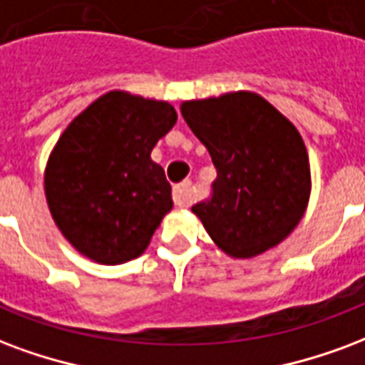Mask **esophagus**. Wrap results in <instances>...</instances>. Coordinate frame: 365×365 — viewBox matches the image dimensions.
I'll use <instances>...</instances> for the list:
<instances>
[{
  "instance_id": "1",
  "label": "esophagus",
  "mask_w": 365,
  "mask_h": 365,
  "mask_svg": "<svg viewBox=\"0 0 365 365\" xmlns=\"http://www.w3.org/2000/svg\"><path fill=\"white\" fill-rule=\"evenodd\" d=\"M174 205L175 207H190L193 193H191V182L178 183L174 187Z\"/></svg>"
}]
</instances>
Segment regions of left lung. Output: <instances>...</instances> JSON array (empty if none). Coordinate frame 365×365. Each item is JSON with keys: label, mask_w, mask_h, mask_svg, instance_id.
<instances>
[{"label": "left lung", "mask_w": 365, "mask_h": 365, "mask_svg": "<svg viewBox=\"0 0 365 365\" xmlns=\"http://www.w3.org/2000/svg\"><path fill=\"white\" fill-rule=\"evenodd\" d=\"M182 115L217 168L210 197L191 207L215 244L240 259L280 244L309 199V160L298 129L253 93L190 100Z\"/></svg>", "instance_id": "obj_1"}]
</instances>
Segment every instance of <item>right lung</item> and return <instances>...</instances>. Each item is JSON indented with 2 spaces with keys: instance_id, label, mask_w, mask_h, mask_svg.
<instances>
[{
  "instance_id": "right-lung-1",
  "label": "right lung",
  "mask_w": 365,
  "mask_h": 365,
  "mask_svg": "<svg viewBox=\"0 0 365 365\" xmlns=\"http://www.w3.org/2000/svg\"><path fill=\"white\" fill-rule=\"evenodd\" d=\"M175 120L168 102L112 91L69 123L50 155L44 190L75 250L102 265L147 250L172 209V187L150 150Z\"/></svg>"
}]
</instances>
